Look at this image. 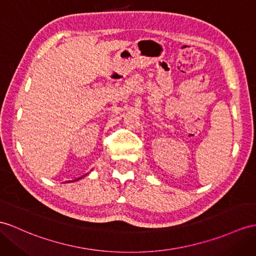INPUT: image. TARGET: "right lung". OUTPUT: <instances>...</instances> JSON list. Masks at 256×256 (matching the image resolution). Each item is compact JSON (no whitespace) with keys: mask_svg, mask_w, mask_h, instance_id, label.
Wrapping results in <instances>:
<instances>
[{"mask_svg":"<svg viewBox=\"0 0 256 256\" xmlns=\"http://www.w3.org/2000/svg\"><path fill=\"white\" fill-rule=\"evenodd\" d=\"M80 178H81V177H80ZM78 179H79V178H78Z\"/></svg>","mask_w":256,"mask_h":256,"instance_id":"obj_1","label":"right lung"}]
</instances>
